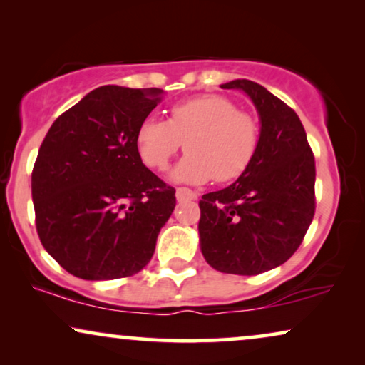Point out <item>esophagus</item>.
Listing matches in <instances>:
<instances>
[{"instance_id":"1","label":"esophagus","mask_w":365,"mask_h":365,"mask_svg":"<svg viewBox=\"0 0 365 365\" xmlns=\"http://www.w3.org/2000/svg\"><path fill=\"white\" fill-rule=\"evenodd\" d=\"M199 197V194L196 191H191L187 187H178L176 189V199L179 202H186V201H196Z\"/></svg>"}]
</instances>
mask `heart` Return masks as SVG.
<instances>
[{
  "label": "heart",
  "instance_id": "b5f03b06",
  "mask_svg": "<svg viewBox=\"0 0 365 365\" xmlns=\"http://www.w3.org/2000/svg\"><path fill=\"white\" fill-rule=\"evenodd\" d=\"M187 154L171 171L178 182L232 181L247 171L259 148V124L239 111L231 99L216 94L181 101L168 119L148 118L136 131V148L144 164L164 169L181 149Z\"/></svg>",
  "mask_w": 365,
  "mask_h": 365
}]
</instances>
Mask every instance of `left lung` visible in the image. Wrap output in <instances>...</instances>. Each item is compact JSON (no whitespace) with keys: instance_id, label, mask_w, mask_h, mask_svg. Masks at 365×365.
<instances>
[{"instance_id":"left-lung-1","label":"left lung","mask_w":365,"mask_h":365,"mask_svg":"<svg viewBox=\"0 0 365 365\" xmlns=\"http://www.w3.org/2000/svg\"><path fill=\"white\" fill-rule=\"evenodd\" d=\"M221 88L251 98L261 133L247 171L199 201V244L216 271L256 276L281 266L301 246L316 211V163L301 119L286 103L249 79Z\"/></svg>"}]
</instances>
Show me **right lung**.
I'll list each match as a JSON object with an SVG mask.
<instances>
[{
	"instance_id": "add662e5",
	"label": "right lung",
	"mask_w": 365,
	"mask_h": 365,
	"mask_svg": "<svg viewBox=\"0 0 365 365\" xmlns=\"http://www.w3.org/2000/svg\"><path fill=\"white\" fill-rule=\"evenodd\" d=\"M161 99L163 89L109 84L49 128L31 174L36 229L73 276L128 277L151 261L176 191L144 166L136 131Z\"/></svg>"
}]
</instances>
